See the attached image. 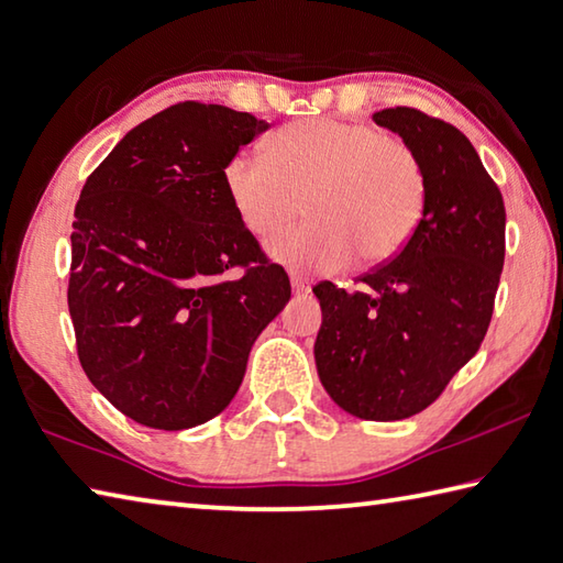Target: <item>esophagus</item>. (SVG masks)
I'll return each mask as SVG.
<instances>
[{"instance_id": "obj_1", "label": "esophagus", "mask_w": 563, "mask_h": 563, "mask_svg": "<svg viewBox=\"0 0 563 563\" xmlns=\"http://www.w3.org/2000/svg\"><path fill=\"white\" fill-rule=\"evenodd\" d=\"M291 289L296 294H306V291L311 289V286H309V282H306L303 277H299V274H291Z\"/></svg>"}]
</instances>
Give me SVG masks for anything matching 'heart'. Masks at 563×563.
Instances as JSON below:
<instances>
[{
	"label": "heart",
	"instance_id": "heart-1",
	"mask_svg": "<svg viewBox=\"0 0 563 563\" xmlns=\"http://www.w3.org/2000/svg\"><path fill=\"white\" fill-rule=\"evenodd\" d=\"M222 184L242 225L272 240L299 218L309 222L272 245L299 272H341L350 262H385L407 245L429 203V176L413 146L373 124L311 117L272 134L264 156L238 152Z\"/></svg>",
	"mask_w": 563,
	"mask_h": 563
}]
</instances>
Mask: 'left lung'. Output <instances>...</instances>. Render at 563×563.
I'll return each mask as SVG.
<instances>
[{
	"instance_id": "left-lung-1",
	"label": "left lung",
	"mask_w": 563,
	"mask_h": 563,
	"mask_svg": "<svg viewBox=\"0 0 563 563\" xmlns=\"http://www.w3.org/2000/svg\"><path fill=\"white\" fill-rule=\"evenodd\" d=\"M373 120L413 146L429 203L395 260L360 277V291L323 282L313 357L343 411L399 421L427 409L478 353L505 262V203L461 130L413 108Z\"/></svg>"
}]
</instances>
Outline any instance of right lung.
<instances>
[{"label":"right lung","instance_id":"1","mask_svg":"<svg viewBox=\"0 0 563 563\" xmlns=\"http://www.w3.org/2000/svg\"><path fill=\"white\" fill-rule=\"evenodd\" d=\"M250 112L181 102L126 132L82 186L68 311L95 389L150 429L206 423L291 299L232 208L222 168L267 132ZM245 266L240 280H220Z\"/></svg>","mask_w":563,"mask_h":563}]
</instances>
